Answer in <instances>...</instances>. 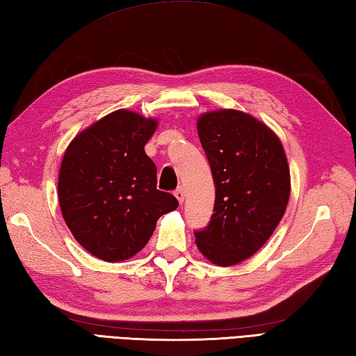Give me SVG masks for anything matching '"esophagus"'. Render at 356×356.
<instances>
[{"mask_svg":"<svg viewBox=\"0 0 356 356\" xmlns=\"http://www.w3.org/2000/svg\"><path fill=\"white\" fill-rule=\"evenodd\" d=\"M174 196H176V199L180 202V204H182V202L185 200V190L182 186H179L176 191H174Z\"/></svg>","mask_w":356,"mask_h":356,"instance_id":"esophagus-1","label":"esophagus"}]
</instances>
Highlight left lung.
Here are the masks:
<instances>
[{
    "mask_svg": "<svg viewBox=\"0 0 356 356\" xmlns=\"http://www.w3.org/2000/svg\"><path fill=\"white\" fill-rule=\"evenodd\" d=\"M199 138L210 163L214 213L194 232L208 261L229 267L248 259L276 229L290 197L282 143L267 124L236 109L202 114Z\"/></svg>",
    "mask_w": 356,
    "mask_h": 356,
    "instance_id": "left-lung-1",
    "label": "left lung"
}]
</instances>
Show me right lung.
Instances as JSON below:
<instances>
[{
	"label": "right lung",
	"instance_id": "add662e5",
	"mask_svg": "<svg viewBox=\"0 0 356 356\" xmlns=\"http://www.w3.org/2000/svg\"><path fill=\"white\" fill-rule=\"evenodd\" d=\"M156 128V118L118 109L81 131L63 157L61 214L76 242L102 261L137 254L160 216L179 207L157 190V168L145 152Z\"/></svg>",
	"mask_w": 356,
	"mask_h": 356
}]
</instances>
